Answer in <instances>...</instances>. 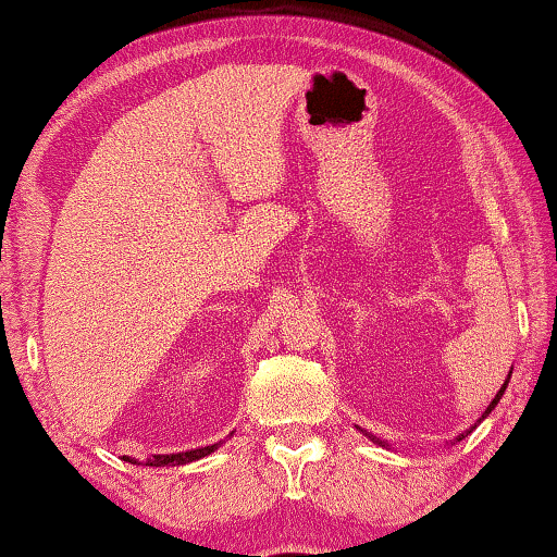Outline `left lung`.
<instances>
[{
  "label": "left lung",
  "mask_w": 557,
  "mask_h": 557,
  "mask_svg": "<svg viewBox=\"0 0 557 557\" xmlns=\"http://www.w3.org/2000/svg\"><path fill=\"white\" fill-rule=\"evenodd\" d=\"M510 372H512V370H510ZM508 383H510V375H508V380H505V383H503V387H500V389H497V395L493 397V403H491V405H487V410L483 412V418H480V420H485V418H487V414H491V412L495 410V405H497V403H500V397H503V393H505V387H508ZM480 420H478V422H480ZM478 422H475V425H472V428H478ZM472 428H470V430H465V433H460L458 437H455V440H453V445H455V443H460V440H462V437H468V435L472 433ZM362 435H368V437L372 440V443H375V445H380V447H389V445H387V440H380V437H375V435H372V433H364V430H362Z\"/></svg>",
  "instance_id": "obj_1"
}]
</instances>
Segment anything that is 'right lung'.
<instances>
[{
  "label": "right lung",
  "mask_w": 557,
  "mask_h": 557,
  "mask_svg": "<svg viewBox=\"0 0 557 557\" xmlns=\"http://www.w3.org/2000/svg\"><path fill=\"white\" fill-rule=\"evenodd\" d=\"M222 443H214V445H207V447H197V450H187V453H172V455H152V458L147 460L149 468H164V465H187V462H195V460H202L207 455H212L218 450ZM124 460L135 465L137 460H132L124 455ZM139 465V462H137Z\"/></svg>",
  "instance_id": "obj_1"
}]
</instances>
